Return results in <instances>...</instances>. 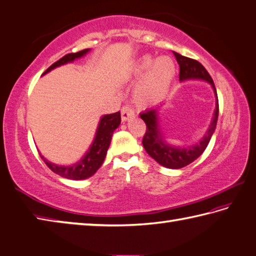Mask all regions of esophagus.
<instances>
[{
    "instance_id": "obj_1",
    "label": "esophagus",
    "mask_w": 256,
    "mask_h": 256,
    "mask_svg": "<svg viewBox=\"0 0 256 256\" xmlns=\"http://www.w3.org/2000/svg\"><path fill=\"white\" fill-rule=\"evenodd\" d=\"M134 109L130 107V106H124V107L122 108V122H127L129 118L134 117Z\"/></svg>"
}]
</instances>
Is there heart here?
<instances>
[{
	"mask_svg": "<svg viewBox=\"0 0 256 256\" xmlns=\"http://www.w3.org/2000/svg\"><path fill=\"white\" fill-rule=\"evenodd\" d=\"M134 74L142 76L134 89V100L140 106L157 102L170 89L176 74V64L170 56H162L154 59L152 56H142L134 66Z\"/></svg>",
	"mask_w": 256,
	"mask_h": 256,
	"instance_id": "b5f03b06",
	"label": "heart"
}]
</instances>
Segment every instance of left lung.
<instances>
[{
    "label": "left lung",
    "mask_w": 256,
    "mask_h": 256,
    "mask_svg": "<svg viewBox=\"0 0 256 256\" xmlns=\"http://www.w3.org/2000/svg\"><path fill=\"white\" fill-rule=\"evenodd\" d=\"M176 60L180 64V80L185 81L190 79H200L210 82L213 86L216 96V108L214 112V117L210 124L205 136L200 139L194 146L188 147H175L167 144L162 137L160 132V126L158 122V108L148 109L144 112H142L140 118L146 124V132L142 138V144L144 150L152 158L160 164L162 166L172 168V170H180V168L190 165V162L196 160L208 144L212 136L215 132L216 124L218 118V99L216 94V88L214 81L212 79L208 72L202 66L198 61L184 56L180 53L172 52Z\"/></svg>",
    "instance_id": "obj_1"
}]
</instances>
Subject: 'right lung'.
I'll list each match as a JSON object with an SVG mask.
<instances>
[{"instance_id": "add662e5", "label": "right lung", "mask_w": 256, "mask_h": 256, "mask_svg": "<svg viewBox=\"0 0 256 256\" xmlns=\"http://www.w3.org/2000/svg\"><path fill=\"white\" fill-rule=\"evenodd\" d=\"M89 51L90 49H84L82 51L66 54L64 56H62L60 60H58L52 66H50L43 74H48V72L56 68V66H64L66 64H69V62L74 61L76 59H79V58L86 56ZM120 122H122L120 112L110 114H104V117L100 119L99 126L97 129V132H96L92 144H91L88 152H86V155L82 157V159H80L78 162L74 164V165L59 166L56 165V164L50 162L49 160H46L43 156H40L43 159V162L46 164V166L49 167L53 172L58 174V175H60L61 177L74 180H80L89 178L99 170L101 165H102L106 155H107V150L110 146V142H112V134L114 130L118 128Z\"/></svg>"}]
</instances>
